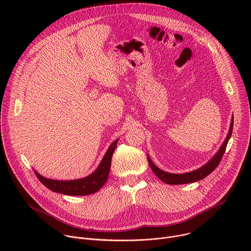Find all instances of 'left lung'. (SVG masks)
Wrapping results in <instances>:
<instances>
[{
	"instance_id": "8db88e82",
	"label": "left lung",
	"mask_w": 251,
	"mask_h": 251,
	"mask_svg": "<svg viewBox=\"0 0 251 251\" xmlns=\"http://www.w3.org/2000/svg\"><path fill=\"white\" fill-rule=\"evenodd\" d=\"M232 128H233V117L231 119V123H230L228 134H227V136H226V140L224 142V144L222 145V147L218 151V153L214 155L205 165H203L202 167H201L198 170H195V171L190 172V173H184V174H171V173H167V172H164L163 170L159 169L157 166H155L154 163L152 162V160L150 159V157L148 156L149 165H150L152 171L154 172V174L160 178V180L163 181L164 183L168 184V185H183V184H190V183H194V182L200 181V180H201V178H203L206 176H208L221 163L222 158H223V156H224V154L226 152L228 140L231 137Z\"/></svg>"
}]
</instances>
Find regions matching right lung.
Instances as JSON below:
<instances>
[{
  "label": "right lung",
  "mask_w": 251,
  "mask_h": 251,
  "mask_svg": "<svg viewBox=\"0 0 251 251\" xmlns=\"http://www.w3.org/2000/svg\"><path fill=\"white\" fill-rule=\"evenodd\" d=\"M118 139L115 140L104 155L98 168L89 176L74 181H57L47 178L34 171L35 176L49 190L67 196H87L98 192L108 178L112 155L117 146Z\"/></svg>",
  "instance_id": "add662e5"
}]
</instances>
